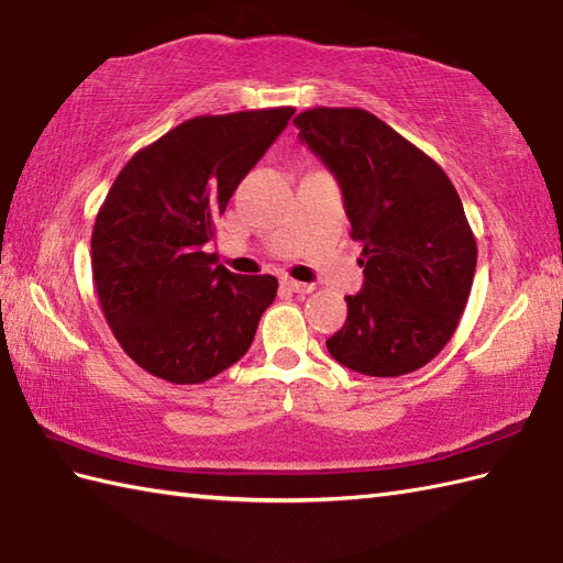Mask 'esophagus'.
<instances>
[{"label": "esophagus", "instance_id": "obj_1", "mask_svg": "<svg viewBox=\"0 0 563 563\" xmlns=\"http://www.w3.org/2000/svg\"><path fill=\"white\" fill-rule=\"evenodd\" d=\"M285 283V288L288 290H292V292H297V295H309L314 290V285H309V283H300V280H283Z\"/></svg>", "mask_w": 563, "mask_h": 563}]
</instances>
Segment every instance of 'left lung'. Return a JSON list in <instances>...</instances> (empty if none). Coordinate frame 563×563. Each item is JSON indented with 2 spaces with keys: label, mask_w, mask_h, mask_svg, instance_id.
<instances>
[{
  "label": "left lung",
  "mask_w": 563,
  "mask_h": 563,
  "mask_svg": "<svg viewBox=\"0 0 563 563\" xmlns=\"http://www.w3.org/2000/svg\"><path fill=\"white\" fill-rule=\"evenodd\" d=\"M336 176L363 290L327 341L345 367L399 377L445 349L470 300L476 239L448 174L363 109H309L292 121Z\"/></svg>",
  "instance_id": "8db88e82"
}]
</instances>
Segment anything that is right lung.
Returning <instances> with one entry per match:
<instances>
[{"label": "right lung", "instance_id": "1", "mask_svg": "<svg viewBox=\"0 0 563 563\" xmlns=\"http://www.w3.org/2000/svg\"><path fill=\"white\" fill-rule=\"evenodd\" d=\"M292 113L280 106L190 118L115 176L93 222V285L113 336L150 375L200 385L254 341L278 280L227 271L202 246Z\"/></svg>", "mask_w": 563, "mask_h": 563}]
</instances>
